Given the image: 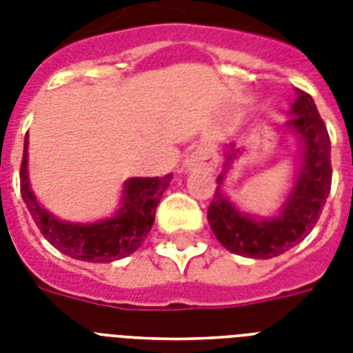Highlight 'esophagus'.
<instances>
[{
    "label": "esophagus",
    "mask_w": 353,
    "mask_h": 353,
    "mask_svg": "<svg viewBox=\"0 0 353 353\" xmlns=\"http://www.w3.org/2000/svg\"><path fill=\"white\" fill-rule=\"evenodd\" d=\"M218 166V154L212 146H199L183 163V168L187 172L190 170H205L214 172Z\"/></svg>",
    "instance_id": "esophagus-1"
}]
</instances>
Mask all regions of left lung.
Wrapping results in <instances>:
<instances>
[{
	"mask_svg": "<svg viewBox=\"0 0 353 353\" xmlns=\"http://www.w3.org/2000/svg\"><path fill=\"white\" fill-rule=\"evenodd\" d=\"M290 119L284 128L299 143L293 187L274 216L241 212L227 196L225 179L232 163L243 155L234 144L225 152L223 170L218 176L214 198L209 205L210 229L221 245L245 258H273L301 243L317 223L332 187L330 137L315 102L307 93L295 90Z\"/></svg>",
	"mask_w": 353,
	"mask_h": 353,
	"instance_id": "8db88e82",
	"label": "left lung"
}]
</instances>
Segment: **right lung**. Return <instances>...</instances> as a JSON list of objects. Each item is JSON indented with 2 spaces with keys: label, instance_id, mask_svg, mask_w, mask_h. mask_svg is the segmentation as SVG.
<instances>
[{
  "label": "right lung",
  "instance_id": "1",
  "mask_svg": "<svg viewBox=\"0 0 353 353\" xmlns=\"http://www.w3.org/2000/svg\"><path fill=\"white\" fill-rule=\"evenodd\" d=\"M29 137L25 135L19 172L21 198L46 240L58 251L82 262L108 263L137 251L154 225L155 209L172 181L163 177H130L122 185L121 207L112 218L90 223L63 221L36 199L29 181Z\"/></svg>",
  "mask_w": 353,
  "mask_h": 353
}]
</instances>
